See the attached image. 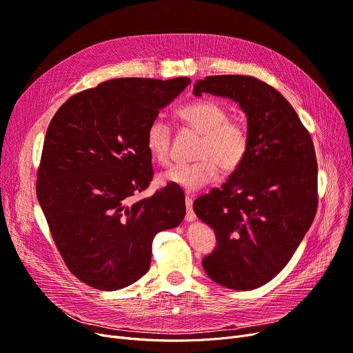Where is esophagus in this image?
Wrapping results in <instances>:
<instances>
[{"label":"esophagus","instance_id":"1","mask_svg":"<svg viewBox=\"0 0 353 353\" xmlns=\"http://www.w3.org/2000/svg\"><path fill=\"white\" fill-rule=\"evenodd\" d=\"M193 206V197L192 196H186V209H188V214H186V220L188 221H193L196 219L194 212L192 210Z\"/></svg>","mask_w":353,"mask_h":353}]
</instances>
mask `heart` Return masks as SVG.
I'll return each mask as SVG.
<instances>
[{"label":"heart","instance_id":"1","mask_svg":"<svg viewBox=\"0 0 353 353\" xmlns=\"http://www.w3.org/2000/svg\"><path fill=\"white\" fill-rule=\"evenodd\" d=\"M179 119L201 134L196 160L190 164H174L161 173L160 180L172 183L188 192H197L217 180L220 167L233 172L248 156L250 137L243 123L229 120V111L213 100H199L177 110ZM145 147L160 164L172 156V128L161 117L147 125Z\"/></svg>","mask_w":353,"mask_h":353}]
</instances>
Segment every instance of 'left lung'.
<instances>
[{
	"label": "left lung",
	"mask_w": 353,
	"mask_h": 353,
	"mask_svg": "<svg viewBox=\"0 0 353 353\" xmlns=\"http://www.w3.org/2000/svg\"><path fill=\"white\" fill-rule=\"evenodd\" d=\"M203 92L236 101L250 137L243 163L220 189L193 203L217 246L203 257L210 279L234 290L270 282L292 259L318 209V164L310 134L290 103L249 76H209Z\"/></svg>",
	"instance_id": "1"
}]
</instances>
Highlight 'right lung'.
<instances>
[{"label":"right lung","instance_id":"1","mask_svg":"<svg viewBox=\"0 0 353 353\" xmlns=\"http://www.w3.org/2000/svg\"><path fill=\"white\" fill-rule=\"evenodd\" d=\"M190 79H114L68 99L43 145L37 197L70 272L100 290L137 282L154 236L181 223L184 193L169 183L132 203L153 177L145 130Z\"/></svg>","mask_w":353,"mask_h":353}]
</instances>
